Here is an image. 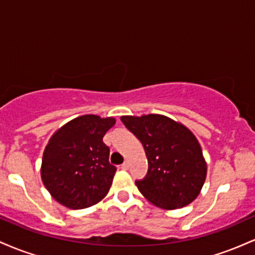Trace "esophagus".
I'll return each mask as SVG.
<instances>
[{
	"instance_id": "obj_1",
	"label": "esophagus",
	"mask_w": 255,
	"mask_h": 255,
	"mask_svg": "<svg viewBox=\"0 0 255 255\" xmlns=\"http://www.w3.org/2000/svg\"><path fill=\"white\" fill-rule=\"evenodd\" d=\"M121 168L124 169V170H128V169H129V163H128V162H125L124 164L121 165Z\"/></svg>"
}]
</instances>
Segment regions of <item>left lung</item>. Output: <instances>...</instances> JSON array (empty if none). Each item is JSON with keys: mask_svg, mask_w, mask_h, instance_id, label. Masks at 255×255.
<instances>
[{"mask_svg": "<svg viewBox=\"0 0 255 255\" xmlns=\"http://www.w3.org/2000/svg\"><path fill=\"white\" fill-rule=\"evenodd\" d=\"M121 121L141 141L147 157V175L135 182L146 200L163 210L181 209L194 201L207 174L194 134L159 114L122 116Z\"/></svg>", "mask_w": 255, "mask_h": 255, "instance_id": "8db88e82", "label": "left lung"}]
</instances>
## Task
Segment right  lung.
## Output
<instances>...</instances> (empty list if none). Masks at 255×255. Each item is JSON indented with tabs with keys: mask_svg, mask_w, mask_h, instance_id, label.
<instances>
[{
	"mask_svg": "<svg viewBox=\"0 0 255 255\" xmlns=\"http://www.w3.org/2000/svg\"><path fill=\"white\" fill-rule=\"evenodd\" d=\"M114 118L83 115L52 134L43 152L40 176L57 203L72 210L86 209L107 197L116 168L103 136Z\"/></svg>",
	"mask_w": 255,
	"mask_h": 255,
	"instance_id": "1",
	"label": "right lung"
}]
</instances>
